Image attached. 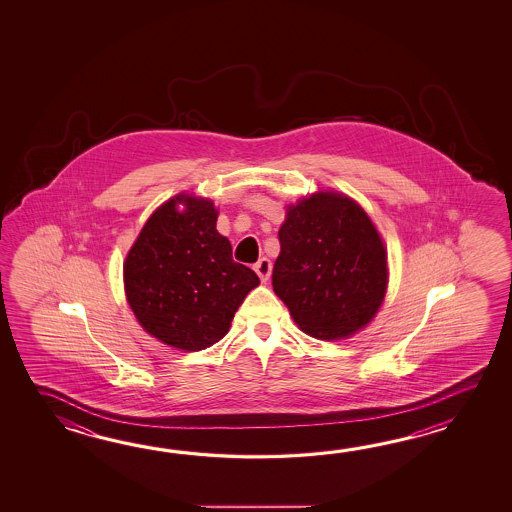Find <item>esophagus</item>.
<instances>
[{
	"label": "esophagus",
	"mask_w": 512,
	"mask_h": 512,
	"mask_svg": "<svg viewBox=\"0 0 512 512\" xmlns=\"http://www.w3.org/2000/svg\"><path fill=\"white\" fill-rule=\"evenodd\" d=\"M271 269V260H267V258H261V260H258V263L254 265V271L260 276L261 282H267V280H269Z\"/></svg>",
	"instance_id": "34e87169"
}]
</instances>
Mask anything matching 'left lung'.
<instances>
[{
  "label": "left lung",
  "mask_w": 512,
  "mask_h": 512,
  "mask_svg": "<svg viewBox=\"0 0 512 512\" xmlns=\"http://www.w3.org/2000/svg\"><path fill=\"white\" fill-rule=\"evenodd\" d=\"M272 287L311 337L344 338L366 326L386 293V251L349 197L316 194L289 207L278 232Z\"/></svg>",
  "instance_id": "obj_1"
}]
</instances>
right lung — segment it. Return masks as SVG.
<instances>
[{
    "instance_id": "add662e5",
    "label": "right lung",
    "mask_w": 512,
    "mask_h": 512,
    "mask_svg": "<svg viewBox=\"0 0 512 512\" xmlns=\"http://www.w3.org/2000/svg\"><path fill=\"white\" fill-rule=\"evenodd\" d=\"M181 202L186 210L179 213ZM208 199L177 196L153 212L124 263L128 302L141 326L164 344L210 348L260 278L232 258Z\"/></svg>"
}]
</instances>
